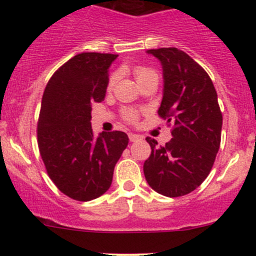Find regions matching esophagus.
Masks as SVG:
<instances>
[{"mask_svg":"<svg viewBox=\"0 0 256 256\" xmlns=\"http://www.w3.org/2000/svg\"><path fill=\"white\" fill-rule=\"evenodd\" d=\"M140 138H141V136L138 135V134H132V132L128 134V140H130L131 142H134V141L140 140Z\"/></svg>","mask_w":256,"mask_h":256,"instance_id":"1","label":"esophagus"}]
</instances>
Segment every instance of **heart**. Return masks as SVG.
Listing matches in <instances>:
<instances>
[{
	"label": "heart",
	"mask_w": 256,
	"mask_h": 256,
	"mask_svg": "<svg viewBox=\"0 0 256 256\" xmlns=\"http://www.w3.org/2000/svg\"><path fill=\"white\" fill-rule=\"evenodd\" d=\"M134 76H135L136 80H138V82L140 84L141 82H144V80L148 78V76H156V73H154V69L148 68V66H138L134 68ZM116 80H118V74L114 73L109 78V82H108V90H112V88L115 86ZM121 116H122V118L126 121V122L135 124L138 122L140 112H138V110L132 109V108H125V109L121 110Z\"/></svg>",
	"instance_id": "obj_1"
}]
</instances>
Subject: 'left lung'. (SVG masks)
Returning <instances> with one entry per match:
<instances>
[{
	"mask_svg": "<svg viewBox=\"0 0 256 256\" xmlns=\"http://www.w3.org/2000/svg\"><path fill=\"white\" fill-rule=\"evenodd\" d=\"M164 68L160 118L174 125L164 146L146 138L151 154L144 174L152 190L166 197L193 192L208 177L220 146L223 115L207 72L177 48L150 49Z\"/></svg>",
	"mask_w": 256,
	"mask_h": 256,
	"instance_id": "obj_1",
	"label": "left lung"
}]
</instances>
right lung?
Returning a JSON list of instances; mask_svg holds the SVG:
<instances>
[{
  "instance_id": "1",
  "label": "right lung",
  "mask_w": 256,
  "mask_h": 256,
  "mask_svg": "<svg viewBox=\"0 0 256 256\" xmlns=\"http://www.w3.org/2000/svg\"><path fill=\"white\" fill-rule=\"evenodd\" d=\"M118 54L80 53L49 79L42 98L37 141L49 178L72 200L88 202L104 194L128 144L122 131L95 140L92 104L104 100L109 66Z\"/></svg>"
}]
</instances>
